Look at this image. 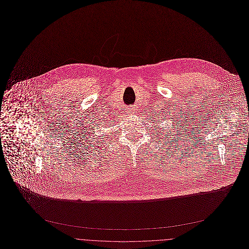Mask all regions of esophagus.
<instances>
[{
  "instance_id": "34e87169",
  "label": "esophagus",
  "mask_w": 249,
  "mask_h": 249,
  "mask_svg": "<svg viewBox=\"0 0 249 249\" xmlns=\"http://www.w3.org/2000/svg\"><path fill=\"white\" fill-rule=\"evenodd\" d=\"M126 113H127V116L131 115V114H132V111H131V109H130V108H128V110L126 111Z\"/></svg>"
}]
</instances>
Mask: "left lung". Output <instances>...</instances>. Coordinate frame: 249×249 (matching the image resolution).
<instances>
[{
	"label": "left lung",
	"mask_w": 249,
	"mask_h": 249,
	"mask_svg": "<svg viewBox=\"0 0 249 249\" xmlns=\"http://www.w3.org/2000/svg\"><path fill=\"white\" fill-rule=\"evenodd\" d=\"M154 117H156V118H153V122H152V123H153V124H157V125H155L153 128H154V129H159V130H160V128H159L158 124L161 123H159V122L161 121V123H163V121H162V120H163V119H166V116H165V117H160V118H159V116L157 115V116H154ZM173 128H174V127H173ZM176 129H177V128H176ZM157 131H158V130H157ZM154 133L157 134L156 137L155 136V134H152V135H154V137H159V134H160V132H156V131H155ZM167 134H169V133L167 132ZM170 134H171V136H174V131H173V133L170 131ZM176 135H179V136L175 137V138L177 139V141H181V140H182V138H180V137H181L180 135H182V133L178 134V131H177V134H176ZM183 135H184V134H183ZM182 137H184V136H182ZM161 138H162V137H160V139H161ZM169 138H170V137H169ZM178 139V141L177 140ZM152 139H153V137H152ZM171 140H173V139H171ZM169 141H170V140H169ZM177 141H175L174 142H175V143H177V144H178V142H177ZM183 141H184V139H183ZM165 142L167 143V142ZM158 143H159V142H158Z\"/></svg>",
	"instance_id": "8db88e82"
}]
</instances>
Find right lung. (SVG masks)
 <instances>
[{"label": "right lung", "mask_w": 249, "mask_h": 249, "mask_svg": "<svg viewBox=\"0 0 249 249\" xmlns=\"http://www.w3.org/2000/svg\"><path fill=\"white\" fill-rule=\"evenodd\" d=\"M100 137H101V136H100ZM89 138H90V137H89ZM107 138H108V137H107ZM95 139H96V141H99V142H99L98 144H102V143H105V142H106V140H103V139H105V138H100V139H99V138L97 137V138H95ZM94 141H95V140H92V142H94ZM99 146H102V145H99Z\"/></svg>", "instance_id": "right-lung-1"}]
</instances>
